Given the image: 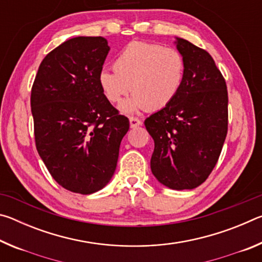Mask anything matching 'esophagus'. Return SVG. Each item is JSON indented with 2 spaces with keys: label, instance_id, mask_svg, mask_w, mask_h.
I'll return each mask as SVG.
<instances>
[{
  "label": "esophagus",
  "instance_id": "obj_1",
  "mask_svg": "<svg viewBox=\"0 0 262 262\" xmlns=\"http://www.w3.org/2000/svg\"><path fill=\"white\" fill-rule=\"evenodd\" d=\"M129 122H130V127L132 128H135V127H139L142 125V121L140 120L139 118H135V117H130L129 118Z\"/></svg>",
  "mask_w": 262,
  "mask_h": 262
}]
</instances>
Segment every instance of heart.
<instances>
[{
  "label": "heart",
  "mask_w": 262,
  "mask_h": 262,
  "mask_svg": "<svg viewBox=\"0 0 262 262\" xmlns=\"http://www.w3.org/2000/svg\"><path fill=\"white\" fill-rule=\"evenodd\" d=\"M186 59L176 48L158 43L132 41L118 53L113 69L98 74L101 92L111 104L121 103L129 94L134 95L121 105L125 113L145 110L159 111L170 105L184 86Z\"/></svg>",
  "instance_id": "b5f03b06"
}]
</instances>
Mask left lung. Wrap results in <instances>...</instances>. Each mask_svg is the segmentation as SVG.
<instances>
[{"label": "left lung", "instance_id": "obj_1", "mask_svg": "<svg viewBox=\"0 0 262 262\" xmlns=\"http://www.w3.org/2000/svg\"><path fill=\"white\" fill-rule=\"evenodd\" d=\"M184 86L172 103L145 119L155 142L154 176L172 189H193L214 170L228 134L227 83L209 53L185 39Z\"/></svg>", "mask_w": 262, "mask_h": 262}]
</instances>
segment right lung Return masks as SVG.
Here are the masks:
<instances>
[{
	"instance_id": "right-lung-1",
	"label": "right lung",
	"mask_w": 262,
	"mask_h": 262,
	"mask_svg": "<svg viewBox=\"0 0 262 262\" xmlns=\"http://www.w3.org/2000/svg\"><path fill=\"white\" fill-rule=\"evenodd\" d=\"M110 51L103 37H76L48 53L31 90L34 140L62 187L91 194L112 178L128 118L105 98L98 74Z\"/></svg>"
}]
</instances>
